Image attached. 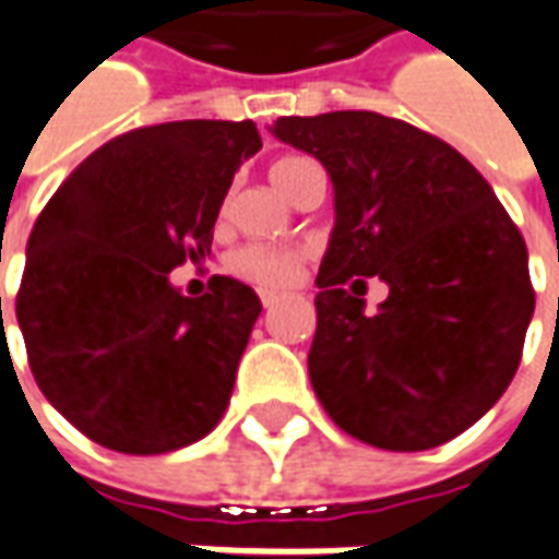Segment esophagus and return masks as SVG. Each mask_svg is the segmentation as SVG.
Wrapping results in <instances>:
<instances>
[{"mask_svg":"<svg viewBox=\"0 0 559 559\" xmlns=\"http://www.w3.org/2000/svg\"><path fill=\"white\" fill-rule=\"evenodd\" d=\"M281 294H272V290H263L260 294V302H263V309H272V306H278Z\"/></svg>","mask_w":559,"mask_h":559,"instance_id":"34e87169","label":"esophagus"}]
</instances>
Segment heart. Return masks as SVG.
<instances>
[{"label": "heart", "mask_w": 559, "mask_h": 559, "mask_svg": "<svg viewBox=\"0 0 559 559\" xmlns=\"http://www.w3.org/2000/svg\"><path fill=\"white\" fill-rule=\"evenodd\" d=\"M309 165V158L299 155H287L272 165V183L278 186L281 192H287V186L296 177V170ZM306 263V253L294 248H269V245H248V248L235 250L229 260L231 275L250 281L263 290H278L287 287L299 278V269Z\"/></svg>", "instance_id": "heart-1"}]
</instances>
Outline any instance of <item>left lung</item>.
I'll use <instances>...</instances> for the list:
<instances>
[{
  "mask_svg": "<svg viewBox=\"0 0 559 559\" xmlns=\"http://www.w3.org/2000/svg\"><path fill=\"white\" fill-rule=\"evenodd\" d=\"M272 131L314 155L336 192L309 352L321 407L391 453L453 440L520 367L535 290L514 219L462 152L407 121L343 109L284 116ZM373 274L390 299L364 316Z\"/></svg>",
  "mask_w": 559,
  "mask_h": 559,
  "instance_id": "1",
  "label": "left lung"
}]
</instances>
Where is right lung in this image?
I'll return each instance as SVG.
<instances>
[{
    "label": "right lung",
    "instance_id": "add662e5",
    "mask_svg": "<svg viewBox=\"0 0 559 559\" xmlns=\"http://www.w3.org/2000/svg\"><path fill=\"white\" fill-rule=\"evenodd\" d=\"M260 146L250 119L134 128L91 152L36 219L14 302L26 360L106 450L170 453L223 419L260 296L214 275L192 299L168 275L211 253L231 177Z\"/></svg>",
    "mask_w": 559,
    "mask_h": 559
}]
</instances>
